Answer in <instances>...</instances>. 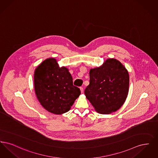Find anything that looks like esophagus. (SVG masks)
<instances>
[{
	"label": "esophagus",
	"instance_id": "obj_1",
	"mask_svg": "<svg viewBox=\"0 0 158 158\" xmlns=\"http://www.w3.org/2000/svg\"><path fill=\"white\" fill-rule=\"evenodd\" d=\"M80 89H81V92L83 93V87H81Z\"/></svg>",
	"mask_w": 158,
	"mask_h": 158
}]
</instances>
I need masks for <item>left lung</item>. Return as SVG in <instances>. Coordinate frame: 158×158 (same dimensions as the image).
I'll list each match as a JSON object with an SVG mask.
<instances>
[{
	"label": "left lung",
	"mask_w": 158,
	"mask_h": 158,
	"mask_svg": "<svg viewBox=\"0 0 158 158\" xmlns=\"http://www.w3.org/2000/svg\"><path fill=\"white\" fill-rule=\"evenodd\" d=\"M89 85L85 90L86 98L100 114L118 110L125 102L128 92L129 75L119 61L106 60L99 68L90 69Z\"/></svg>",
	"instance_id": "8db88e82"
}]
</instances>
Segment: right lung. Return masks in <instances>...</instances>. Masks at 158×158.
<instances>
[{"label":"right lung","mask_w":158,"mask_h":158,"mask_svg":"<svg viewBox=\"0 0 158 158\" xmlns=\"http://www.w3.org/2000/svg\"><path fill=\"white\" fill-rule=\"evenodd\" d=\"M34 87L38 99L46 110L55 114L66 113L81 94L65 67L55 59L43 61L34 72Z\"/></svg>","instance_id":"1"}]
</instances>
